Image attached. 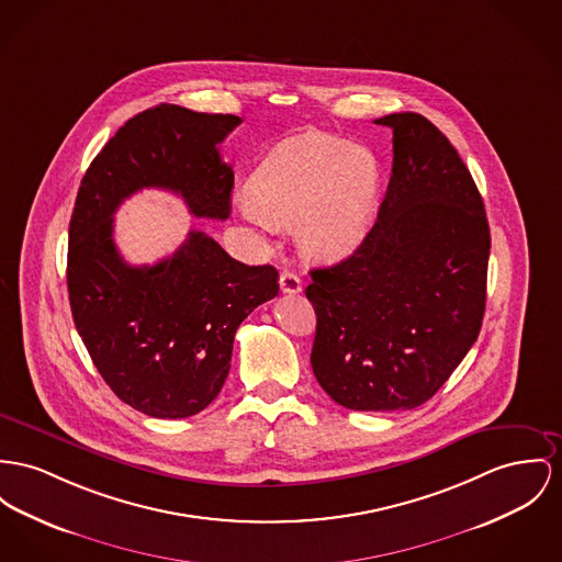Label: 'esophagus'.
<instances>
[{
	"label": "esophagus",
	"mask_w": 562,
	"mask_h": 562,
	"mask_svg": "<svg viewBox=\"0 0 562 562\" xmlns=\"http://www.w3.org/2000/svg\"><path fill=\"white\" fill-rule=\"evenodd\" d=\"M279 288H281L283 294H299V292H302V281H300V277L296 272L285 270V272L279 277Z\"/></svg>",
	"instance_id": "esophagus-1"
}]
</instances>
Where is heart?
Returning a JSON list of instances; mask_svg holds the SVG:
<instances>
[{
	"mask_svg": "<svg viewBox=\"0 0 562 562\" xmlns=\"http://www.w3.org/2000/svg\"><path fill=\"white\" fill-rule=\"evenodd\" d=\"M238 209L263 232L296 227L311 258L351 254L369 232L376 202L371 153L335 136H304L279 145L249 183Z\"/></svg>",
	"mask_w": 562,
	"mask_h": 562,
	"instance_id": "heart-1",
	"label": "heart"
}]
</instances>
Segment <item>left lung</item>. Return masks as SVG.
<instances>
[{"label": "left lung", "instance_id": "8db88e82", "mask_svg": "<svg viewBox=\"0 0 562 562\" xmlns=\"http://www.w3.org/2000/svg\"><path fill=\"white\" fill-rule=\"evenodd\" d=\"M394 134L392 177L371 232L342 262L311 270V367L353 412L424 405L480 337L490 227L477 186L422 114L374 121Z\"/></svg>", "mask_w": 562, "mask_h": 562}]
</instances>
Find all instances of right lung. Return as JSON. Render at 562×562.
I'll return each mask as SVG.
<instances>
[{"mask_svg":"<svg viewBox=\"0 0 562 562\" xmlns=\"http://www.w3.org/2000/svg\"><path fill=\"white\" fill-rule=\"evenodd\" d=\"M238 123L234 114L153 106L104 145L76 195L68 243L76 330L114 394L150 417H189L217 398L234 335L279 294V272L229 258L195 229L170 258L130 266L114 245V211L132 193L159 188L179 193L195 217L227 220L234 172L217 145Z\"/></svg>","mask_w":562,"mask_h":562,"instance_id":"right-lung-1","label":"right lung"}]
</instances>
